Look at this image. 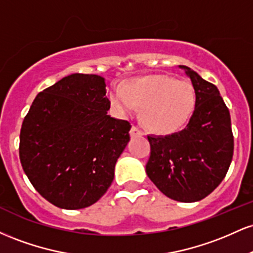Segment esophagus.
<instances>
[{
	"mask_svg": "<svg viewBox=\"0 0 253 253\" xmlns=\"http://www.w3.org/2000/svg\"><path fill=\"white\" fill-rule=\"evenodd\" d=\"M130 136H139V135H144V132L139 128L138 126H135V125H133L132 128H130Z\"/></svg>",
	"mask_w": 253,
	"mask_h": 253,
	"instance_id": "34e87169",
	"label": "esophagus"
}]
</instances>
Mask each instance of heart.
<instances>
[{"instance_id":"b5f03b06","label":"heart","mask_w":253,"mask_h":253,"mask_svg":"<svg viewBox=\"0 0 253 253\" xmlns=\"http://www.w3.org/2000/svg\"><path fill=\"white\" fill-rule=\"evenodd\" d=\"M112 107L121 117H128L136 106H143L144 123L151 129L169 133L189 120L195 107L193 85L167 75H153L130 80L109 95Z\"/></svg>"}]
</instances>
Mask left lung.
Returning <instances> with one entry per match:
<instances>
[{"label": "left lung", "instance_id": "left-lung-1", "mask_svg": "<svg viewBox=\"0 0 253 253\" xmlns=\"http://www.w3.org/2000/svg\"><path fill=\"white\" fill-rule=\"evenodd\" d=\"M179 68L195 90L189 123L169 135H147L151 155L146 173L165 196L179 202L205 199L221 183L233 157L229 110L214 84L188 66Z\"/></svg>", "mask_w": 253, "mask_h": 253}]
</instances>
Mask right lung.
Returning a JSON list of instances; mask_svg holds the SVG:
<instances>
[{
  "label": "right lung",
  "mask_w": 253,
  "mask_h": 253,
  "mask_svg": "<svg viewBox=\"0 0 253 253\" xmlns=\"http://www.w3.org/2000/svg\"><path fill=\"white\" fill-rule=\"evenodd\" d=\"M104 78L72 74L37 95L20 132L22 169L63 210L94 205L114 179L130 124L110 118Z\"/></svg>",
  "instance_id": "obj_1"
}]
</instances>
